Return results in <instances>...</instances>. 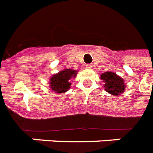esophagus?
Segmentation results:
<instances>
[{
	"label": "esophagus",
	"instance_id": "obj_1",
	"mask_svg": "<svg viewBox=\"0 0 153 153\" xmlns=\"http://www.w3.org/2000/svg\"><path fill=\"white\" fill-rule=\"evenodd\" d=\"M86 67L87 69H92L93 68V64H86Z\"/></svg>",
	"mask_w": 153,
	"mask_h": 153
}]
</instances>
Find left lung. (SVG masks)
Here are the masks:
<instances>
[{"label":"left lung","mask_w":153,"mask_h":153,"mask_svg":"<svg viewBox=\"0 0 153 153\" xmlns=\"http://www.w3.org/2000/svg\"><path fill=\"white\" fill-rule=\"evenodd\" d=\"M100 79L103 80L105 90L110 94L117 96L124 93L126 89V84L124 83L122 78L118 76L116 73L107 71L102 73L100 75Z\"/></svg>","instance_id":"obj_1"}]
</instances>
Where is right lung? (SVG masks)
<instances>
[{"mask_svg": "<svg viewBox=\"0 0 153 153\" xmlns=\"http://www.w3.org/2000/svg\"><path fill=\"white\" fill-rule=\"evenodd\" d=\"M77 75V71L64 69L57 74H55L50 79V88L55 93H64L71 88L72 78Z\"/></svg>", "mask_w": 153, "mask_h": 153, "instance_id": "1", "label": "right lung"}]
</instances>
